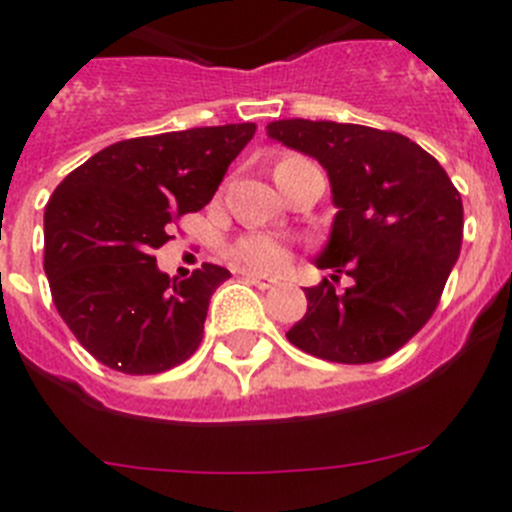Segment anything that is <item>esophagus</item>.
I'll list each match as a JSON object with an SVG mask.
<instances>
[{"instance_id":"1","label":"esophagus","mask_w":512,"mask_h":512,"mask_svg":"<svg viewBox=\"0 0 512 512\" xmlns=\"http://www.w3.org/2000/svg\"><path fill=\"white\" fill-rule=\"evenodd\" d=\"M243 277H246V282L256 284L259 289H271L274 284H277V279H274V277H266V274H256V271H243Z\"/></svg>"}]
</instances>
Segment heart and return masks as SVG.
Returning a JSON list of instances; mask_svg holds the SVG:
<instances>
[{"instance_id": "b5f03b06", "label": "heart", "mask_w": 512, "mask_h": 512, "mask_svg": "<svg viewBox=\"0 0 512 512\" xmlns=\"http://www.w3.org/2000/svg\"><path fill=\"white\" fill-rule=\"evenodd\" d=\"M302 166H310V161L302 156L279 158L277 166H274V179H277L279 184L284 176L302 169ZM233 256L241 261V264L251 266V269H261V271L282 269V266L289 261L287 248H284L279 241H274V238H269V235H246V238H241V241L233 246Z\"/></svg>"}]
</instances>
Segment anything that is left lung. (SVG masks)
<instances>
[{
	"label": "left lung",
	"mask_w": 512,
	"mask_h": 512,
	"mask_svg": "<svg viewBox=\"0 0 512 512\" xmlns=\"http://www.w3.org/2000/svg\"><path fill=\"white\" fill-rule=\"evenodd\" d=\"M269 138L318 158L338 207L307 287L292 346L336 364H374L400 351L436 312L464 238V207L436 158L392 130L330 120H274ZM341 273L352 277L337 289Z\"/></svg>",
	"instance_id": "left-lung-1"
}]
</instances>
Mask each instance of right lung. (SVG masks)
Here are the masks:
<instances>
[{
  "instance_id": "1",
  "label": "right lung",
  "mask_w": 512,
  "mask_h": 512,
  "mask_svg": "<svg viewBox=\"0 0 512 512\" xmlns=\"http://www.w3.org/2000/svg\"><path fill=\"white\" fill-rule=\"evenodd\" d=\"M253 122L112 143L71 171L45 205L53 305L99 364L161 374L200 348L210 297L230 271L202 264L176 282L153 251L212 200Z\"/></svg>"
}]
</instances>
